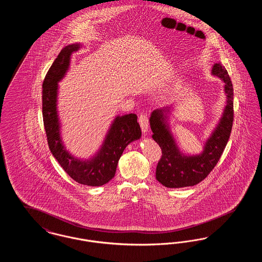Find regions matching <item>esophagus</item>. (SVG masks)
<instances>
[{"instance_id": "34e87169", "label": "esophagus", "mask_w": 262, "mask_h": 262, "mask_svg": "<svg viewBox=\"0 0 262 262\" xmlns=\"http://www.w3.org/2000/svg\"><path fill=\"white\" fill-rule=\"evenodd\" d=\"M138 123H139V125H140L142 133H143L144 135H146L147 132H148V125H149L147 115L141 114V115L138 117Z\"/></svg>"}]
</instances>
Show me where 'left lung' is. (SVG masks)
<instances>
[{"mask_svg": "<svg viewBox=\"0 0 262 262\" xmlns=\"http://www.w3.org/2000/svg\"><path fill=\"white\" fill-rule=\"evenodd\" d=\"M211 74L224 81L227 100L222 117L200 154L185 155L179 149L167 122L171 107L156 109L151 113L152 138L162 150V156L156 167V179L164 187L179 188L199 184L216 166L227 145L234 121L233 84L227 70L220 62L214 63Z\"/></svg>", "mask_w": 262, "mask_h": 262, "instance_id": "obj_1", "label": "left lung"}]
</instances>
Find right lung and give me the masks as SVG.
I'll use <instances>...</instances> for the list:
<instances>
[{
    "instance_id": "1",
    "label": "right lung",
    "mask_w": 262,
    "mask_h": 262,
    "mask_svg": "<svg viewBox=\"0 0 262 262\" xmlns=\"http://www.w3.org/2000/svg\"><path fill=\"white\" fill-rule=\"evenodd\" d=\"M80 44L68 45L58 55L43 81L42 113L48 145L53 156L66 173L75 182L90 187H99L111 181L125 147L141 137L136 114L117 116L113 121L98 152L90 159L80 160L64 148L61 137V124L57 110L58 82L66 75L72 54Z\"/></svg>"
}]
</instances>
